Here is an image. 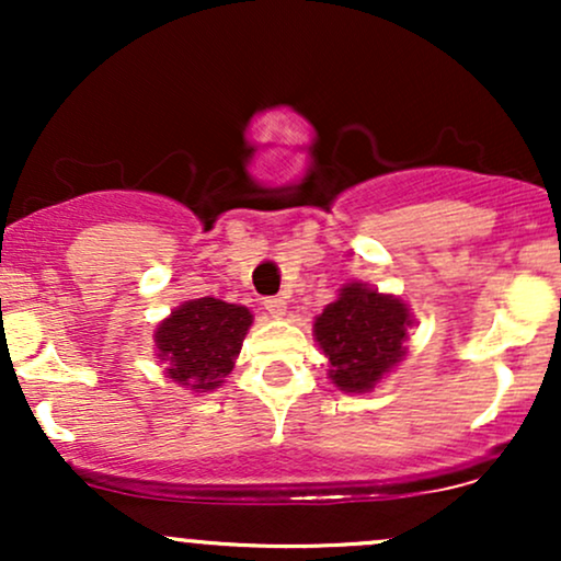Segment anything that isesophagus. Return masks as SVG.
<instances>
[{"label":"esophagus","instance_id":"esophagus-1","mask_svg":"<svg viewBox=\"0 0 561 561\" xmlns=\"http://www.w3.org/2000/svg\"><path fill=\"white\" fill-rule=\"evenodd\" d=\"M263 308L272 319H282L287 313V300L285 298H266L263 300Z\"/></svg>","mask_w":561,"mask_h":561}]
</instances>
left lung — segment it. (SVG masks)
I'll return each instance as SVG.
<instances>
[{"label": "left lung", "mask_w": 561, "mask_h": 561, "mask_svg": "<svg viewBox=\"0 0 561 561\" xmlns=\"http://www.w3.org/2000/svg\"><path fill=\"white\" fill-rule=\"evenodd\" d=\"M414 324L409 302L398 295L347 282L313 319V340L330 358L327 377L343 392H371L405 358Z\"/></svg>", "instance_id": "left-lung-1"}]
</instances>
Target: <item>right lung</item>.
I'll use <instances>...</instances> for the list:
<instances>
[{"label":"right lung","instance_id":"add662e5","mask_svg":"<svg viewBox=\"0 0 561 561\" xmlns=\"http://www.w3.org/2000/svg\"><path fill=\"white\" fill-rule=\"evenodd\" d=\"M253 327L250 308L218 298H195L158 321L152 340L165 377L192 392H214L234 369Z\"/></svg>","mask_w":561,"mask_h":561}]
</instances>
